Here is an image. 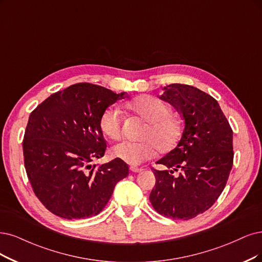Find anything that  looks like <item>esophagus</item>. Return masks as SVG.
Masks as SVG:
<instances>
[{"mask_svg":"<svg viewBox=\"0 0 262 262\" xmlns=\"http://www.w3.org/2000/svg\"><path fill=\"white\" fill-rule=\"evenodd\" d=\"M129 169H130L133 172H140V171L143 170L142 168H139V167H136V166H130Z\"/></svg>","mask_w":262,"mask_h":262,"instance_id":"34e87169","label":"esophagus"}]
</instances>
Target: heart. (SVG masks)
<instances>
[{"label": "heart", "instance_id": "heart-1", "mask_svg": "<svg viewBox=\"0 0 262 262\" xmlns=\"http://www.w3.org/2000/svg\"><path fill=\"white\" fill-rule=\"evenodd\" d=\"M127 109L147 122V127L141 135L142 141L124 140L112 148V156L129 165H139L149 160L157 150L165 152L176 143L180 127L177 120L171 118L170 108L159 98L143 96L126 104ZM123 118L115 106L106 109L100 118V128L106 137L120 138L122 134Z\"/></svg>", "mask_w": 262, "mask_h": 262}]
</instances>
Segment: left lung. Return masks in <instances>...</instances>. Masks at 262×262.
<instances>
[{
    "label": "left lung",
    "instance_id": "8db88e82",
    "mask_svg": "<svg viewBox=\"0 0 262 262\" xmlns=\"http://www.w3.org/2000/svg\"><path fill=\"white\" fill-rule=\"evenodd\" d=\"M160 99L181 113L185 128L176 148L157 162L165 169H153L150 202L163 216L188 220L207 210L224 191L233 165V132L217 100L196 87L166 85Z\"/></svg>",
    "mask_w": 262,
    "mask_h": 262
}]
</instances>
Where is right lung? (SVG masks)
<instances>
[{"label": "right lung", "instance_id": "right-lung-1", "mask_svg": "<svg viewBox=\"0 0 262 262\" xmlns=\"http://www.w3.org/2000/svg\"><path fill=\"white\" fill-rule=\"evenodd\" d=\"M125 97L124 92L77 83L51 95L29 116L23 142L26 171L37 199L56 216L98 215L116 183L127 177V164L120 159L92 164L106 148L101 115Z\"/></svg>", "mask_w": 262, "mask_h": 262}]
</instances>
